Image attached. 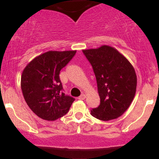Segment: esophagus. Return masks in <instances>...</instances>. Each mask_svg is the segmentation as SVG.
<instances>
[{"label": "esophagus", "instance_id": "esophagus-1", "mask_svg": "<svg viewBox=\"0 0 159 159\" xmlns=\"http://www.w3.org/2000/svg\"><path fill=\"white\" fill-rule=\"evenodd\" d=\"M85 98H86L85 95H84V94H81V96H80L79 97H78V99H80V100H84Z\"/></svg>", "mask_w": 159, "mask_h": 159}]
</instances>
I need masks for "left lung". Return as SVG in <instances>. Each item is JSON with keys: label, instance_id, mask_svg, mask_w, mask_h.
Instances as JSON below:
<instances>
[{"label": "left lung", "instance_id": "left-lung-1", "mask_svg": "<svg viewBox=\"0 0 159 159\" xmlns=\"http://www.w3.org/2000/svg\"><path fill=\"white\" fill-rule=\"evenodd\" d=\"M96 78L100 105L93 116L103 121L119 117L129 108L136 93L134 67L116 49L108 45L83 50Z\"/></svg>", "mask_w": 159, "mask_h": 159}]
</instances>
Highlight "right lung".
Here are the masks:
<instances>
[{
    "label": "right lung",
    "instance_id": "1",
    "mask_svg": "<svg viewBox=\"0 0 159 159\" xmlns=\"http://www.w3.org/2000/svg\"><path fill=\"white\" fill-rule=\"evenodd\" d=\"M76 51H49L26 66L21 78V88L27 105L42 119L54 121L68 113L75 101L63 92L60 72Z\"/></svg>",
    "mask_w": 159,
    "mask_h": 159
}]
</instances>
